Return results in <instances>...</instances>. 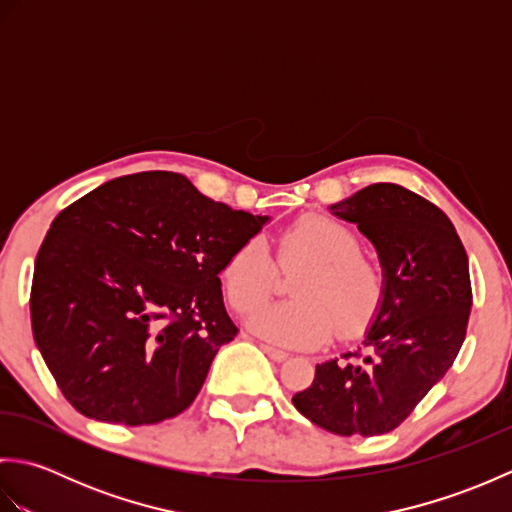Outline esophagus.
Returning <instances> with one entry per match:
<instances>
[{
	"instance_id": "34e87169",
	"label": "esophagus",
	"mask_w": 512,
	"mask_h": 512,
	"mask_svg": "<svg viewBox=\"0 0 512 512\" xmlns=\"http://www.w3.org/2000/svg\"><path fill=\"white\" fill-rule=\"evenodd\" d=\"M262 350H264L270 358H273V361H277V363L286 361V358H288V352L279 350V347H273V345H268V343H262Z\"/></svg>"
}]
</instances>
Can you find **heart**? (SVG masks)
I'll return each mask as SVG.
<instances>
[{"mask_svg": "<svg viewBox=\"0 0 512 512\" xmlns=\"http://www.w3.org/2000/svg\"><path fill=\"white\" fill-rule=\"evenodd\" d=\"M361 242L350 226L321 213L301 215L277 235L281 268L306 266L295 281V303L257 312L250 328L286 347L325 343L334 328L354 336L372 321L385 292L383 270L358 253ZM222 288L239 314H250L273 295L275 268L257 239L235 248L222 266Z\"/></svg>", "mask_w": 512, "mask_h": 512, "instance_id": "heart-1", "label": "heart"}]
</instances>
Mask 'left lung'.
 <instances>
[{
  "label": "left lung",
  "mask_w": 512,
  "mask_h": 512,
  "mask_svg": "<svg viewBox=\"0 0 512 512\" xmlns=\"http://www.w3.org/2000/svg\"><path fill=\"white\" fill-rule=\"evenodd\" d=\"M330 213L374 244L385 292L358 352L317 365L292 405L336 436H380L416 409L460 352L473 303L469 257L449 217L400 184H369Z\"/></svg>",
  "instance_id": "obj_1"
}]
</instances>
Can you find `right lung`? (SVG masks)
Segmentation results:
<instances>
[{
  "instance_id": "1",
  "label": "right lung",
  "mask_w": 512,
  "mask_h": 512,
  "mask_svg": "<svg viewBox=\"0 0 512 512\" xmlns=\"http://www.w3.org/2000/svg\"><path fill=\"white\" fill-rule=\"evenodd\" d=\"M268 220L173 171L110 180L54 217L35 259L30 319L70 405L127 427L187 409L237 336L222 266Z\"/></svg>"
}]
</instances>
